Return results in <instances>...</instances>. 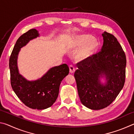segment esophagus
<instances>
[{"instance_id":"esophagus-1","label":"esophagus","mask_w":134,"mask_h":134,"mask_svg":"<svg viewBox=\"0 0 134 134\" xmlns=\"http://www.w3.org/2000/svg\"><path fill=\"white\" fill-rule=\"evenodd\" d=\"M69 69H70V73H74L75 72V68L72 65H70L69 66Z\"/></svg>"}]
</instances>
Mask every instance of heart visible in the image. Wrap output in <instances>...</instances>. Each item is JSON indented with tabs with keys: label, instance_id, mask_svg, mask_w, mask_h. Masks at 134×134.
I'll return each instance as SVG.
<instances>
[{
	"label": "heart",
	"instance_id": "heart-1",
	"mask_svg": "<svg viewBox=\"0 0 134 134\" xmlns=\"http://www.w3.org/2000/svg\"><path fill=\"white\" fill-rule=\"evenodd\" d=\"M98 47L97 40L90 35H76L72 39V48L77 49L81 48L74 55V58L77 61L85 60L91 57L96 53Z\"/></svg>",
	"mask_w": 134,
	"mask_h": 134
}]
</instances>
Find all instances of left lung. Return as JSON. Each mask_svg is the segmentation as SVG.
<instances>
[{"label": "left lung", "mask_w": 134, "mask_h": 134, "mask_svg": "<svg viewBox=\"0 0 134 134\" xmlns=\"http://www.w3.org/2000/svg\"><path fill=\"white\" fill-rule=\"evenodd\" d=\"M101 51L77 63L74 72L81 103L92 110L106 108L116 98L125 81L126 56L121 44L112 34L104 32ZM105 76L107 82L99 78Z\"/></svg>", "instance_id": "left-lung-1"}]
</instances>
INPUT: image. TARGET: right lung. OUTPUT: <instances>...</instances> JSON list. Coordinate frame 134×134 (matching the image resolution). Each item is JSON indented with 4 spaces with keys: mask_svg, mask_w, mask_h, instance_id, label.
Instances as JSON below:
<instances>
[{
    "mask_svg": "<svg viewBox=\"0 0 134 134\" xmlns=\"http://www.w3.org/2000/svg\"><path fill=\"white\" fill-rule=\"evenodd\" d=\"M39 35L38 31L31 29L18 38L9 58V69L11 86L18 98L29 108L42 110L49 108L55 102L61 82L69 74V68L66 64L54 67L34 81L27 80L19 74L17 59L20 49Z\"/></svg>",
    "mask_w": 134,
    "mask_h": 134,
    "instance_id": "obj_1",
    "label": "right lung"
}]
</instances>
